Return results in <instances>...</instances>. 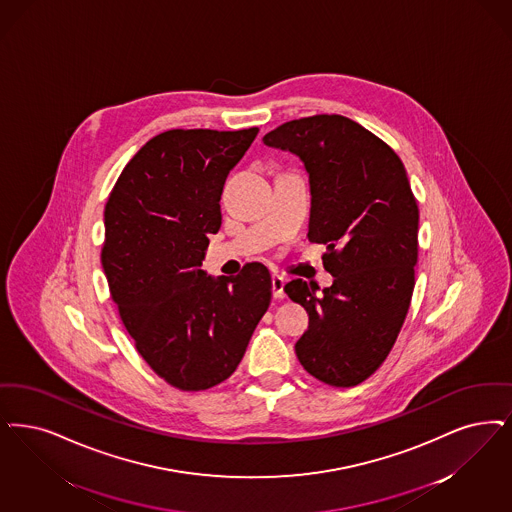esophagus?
I'll return each instance as SVG.
<instances>
[{"label": "esophagus", "mask_w": 512, "mask_h": 512, "mask_svg": "<svg viewBox=\"0 0 512 512\" xmlns=\"http://www.w3.org/2000/svg\"><path fill=\"white\" fill-rule=\"evenodd\" d=\"M284 286H286V280L282 276H272V295H274V299L280 301V299L286 297Z\"/></svg>", "instance_id": "esophagus-1"}]
</instances>
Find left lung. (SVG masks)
I'll return each instance as SVG.
<instances>
[{
	"label": "left lung",
	"instance_id": "1",
	"mask_svg": "<svg viewBox=\"0 0 512 512\" xmlns=\"http://www.w3.org/2000/svg\"><path fill=\"white\" fill-rule=\"evenodd\" d=\"M263 141L297 154L310 179L308 240L326 246L333 286L297 278L287 297L307 308L295 343L301 366L331 387H356L394 347L415 287L419 207L398 154L360 123L316 114Z\"/></svg>",
	"mask_w": 512,
	"mask_h": 512
}]
</instances>
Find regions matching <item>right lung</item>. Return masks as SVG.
<instances>
[{"label":"right lung","instance_id":"obj_1","mask_svg":"<svg viewBox=\"0 0 512 512\" xmlns=\"http://www.w3.org/2000/svg\"><path fill=\"white\" fill-rule=\"evenodd\" d=\"M259 127L169 129L123 167L104 205V274L144 362L186 392L226 381L272 299L261 263L213 280L200 268L221 194Z\"/></svg>","mask_w":512,"mask_h":512}]
</instances>
